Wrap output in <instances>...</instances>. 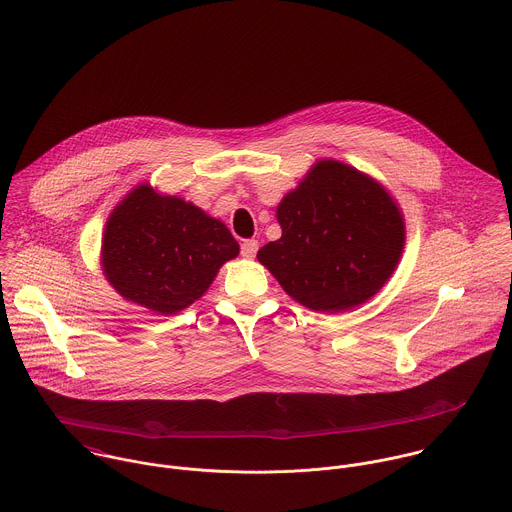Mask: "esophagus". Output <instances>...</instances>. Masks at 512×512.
<instances>
[{"instance_id": "1", "label": "esophagus", "mask_w": 512, "mask_h": 512, "mask_svg": "<svg viewBox=\"0 0 512 512\" xmlns=\"http://www.w3.org/2000/svg\"><path fill=\"white\" fill-rule=\"evenodd\" d=\"M257 249H259V243H257V239H245V241L241 243V255H243V257H247V259L255 257Z\"/></svg>"}]
</instances>
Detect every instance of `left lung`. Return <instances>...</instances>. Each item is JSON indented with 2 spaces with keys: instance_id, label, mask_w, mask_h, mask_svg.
Segmentation results:
<instances>
[{
  "instance_id": "left-lung-1",
  "label": "left lung",
  "mask_w": 512,
  "mask_h": 512,
  "mask_svg": "<svg viewBox=\"0 0 512 512\" xmlns=\"http://www.w3.org/2000/svg\"><path fill=\"white\" fill-rule=\"evenodd\" d=\"M281 239L257 259L301 305L345 311L373 297L395 271L405 223L389 193L361 171L319 161L277 207Z\"/></svg>"
}]
</instances>
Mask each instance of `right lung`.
Masks as SVG:
<instances>
[{"label": "right lung", "instance_id": "add662e5", "mask_svg": "<svg viewBox=\"0 0 512 512\" xmlns=\"http://www.w3.org/2000/svg\"><path fill=\"white\" fill-rule=\"evenodd\" d=\"M237 253L239 245L221 221L139 185L107 219L101 263L121 297L173 315L199 299Z\"/></svg>", "mask_w": 512, "mask_h": 512}]
</instances>
